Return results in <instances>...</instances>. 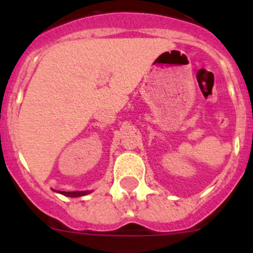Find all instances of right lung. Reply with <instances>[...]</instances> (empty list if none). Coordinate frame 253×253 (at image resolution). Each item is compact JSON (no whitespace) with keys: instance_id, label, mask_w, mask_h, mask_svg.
Wrapping results in <instances>:
<instances>
[{"instance_id":"add662e5","label":"right lung","mask_w":253,"mask_h":253,"mask_svg":"<svg viewBox=\"0 0 253 253\" xmlns=\"http://www.w3.org/2000/svg\"><path fill=\"white\" fill-rule=\"evenodd\" d=\"M91 191H72V192H65V191H62L63 196H67V197H82V196H85L88 195V193H90Z\"/></svg>"}]
</instances>
